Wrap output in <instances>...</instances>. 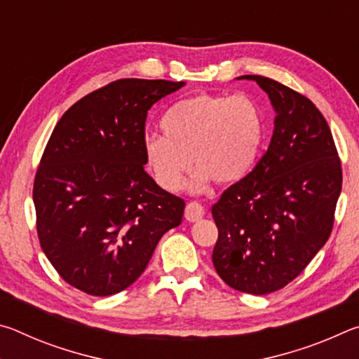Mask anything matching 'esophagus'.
Masks as SVG:
<instances>
[{"instance_id": "obj_1", "label": "esophagus", "mask_w": 359, "mask_h": 359, "mask_svg": "<svg viewBox=\"0 0 359 359\" xmlns=\"http://www.w3.org/2000/svg\"><path fill=\"white\" fill-rule=\"evenodd\" d=\"M205 210H204V205L199 204L196 201L193 203H188L187 208H185V218L188 222H198L201 220V218L204 217Z\"/></svg>"}]
</instances>
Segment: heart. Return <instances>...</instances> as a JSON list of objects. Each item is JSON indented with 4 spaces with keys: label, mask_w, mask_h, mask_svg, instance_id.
<instances>
[{
    "label": "heart",
    "mask_w": 359,
    "mask_h": 359,
    "mask_svg": "<svg viewBox=\"0 0 359 359\" xmlns=\"http://www.w3.org/2000/svg\"><path fill=\"white\" fill-rule=\"evenodd\" d=\"M162 136L144 141L145 163L165 190L179 191L193 163L194 190L210 179L233 184L250 172L263 141L261 111L247 95L199 93L180 100L161 118ZM194 161H191V158Z\"/></svg>",
    "instance_id": "b5f03b06"
}]
</instances>
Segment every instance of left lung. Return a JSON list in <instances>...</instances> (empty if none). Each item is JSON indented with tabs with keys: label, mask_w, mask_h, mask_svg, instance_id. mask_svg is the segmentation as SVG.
Segmentation results:
<instances>
[{
	"label": "left lung",
	"mask_w": 359,
	"mask_h": 359,
	"mask_svg": "<svg viewBox=\"0 0 359 359\" xmlns=\"http://www.w3.org/2000/svg\"><path fill=\"white\" fill-rule=\"evenodd\" d=\"M257 82L276 109L271 144L245 177L212 205L217 274L231 288L269 294L287 287L330 239L342 166L313 102L274 79Z\"/></svg>",
	"instance_id": "obj_1"
}]
</instances>
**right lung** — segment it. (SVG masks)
Segmentation results:
<instances>
[{
  "label": "right lung",
  "instance_id": "1",
  "mask_svg": "<svg viewBox=\"0 0 359 359\" xmlns=\"http://www.w3.org/2000/svg\"><path fill=\"white\" fill-rule=\"evenodd\" d=\"M184 82L120 79L83 96L53 128L33 185L42 250L71 287L92 296L128 288L185 201L145 172L150 107Z\"/></svg>",
  "mask_w": 359,
  "mask_h": 359
}]
</instances>
